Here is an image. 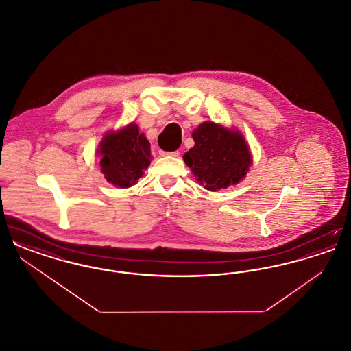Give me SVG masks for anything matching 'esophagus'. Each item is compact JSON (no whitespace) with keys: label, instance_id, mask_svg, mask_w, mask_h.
<instances>
[{"label":"esophagus","instance_id":"esophagus-1","mask_svg":"<svg viewBox=\"0 0 351 351\" xmlns=\"http://www.w3.org/2000/svg\"><path fill=\"white\" fill-rule=\"evenodd\" d=\"M159 154L162 155V156H179L180 155V151H171V152H168V151H159Z\"/></svg>","mask_w":351,"mask_h":351}]
</instances>
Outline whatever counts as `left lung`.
Returning a JSON list of instances; mask_svg holds the SVG:
<instances>
[{"instance_id":"1","label":"left lung","mask_w":351,"mask_h":351,"mask_svg":"<svg viewBox=\"0 0 351 351\" xmlns=\"http://www.w3.org/2000/svg\"><path fill=\"white\" fill-rule=\"evenodd\" d=\"M192 138L195 146L184 154V162L205 189H225L246 176L252 159L238 130L206 121L192 133Z\"/></svg>"}]
</instances>
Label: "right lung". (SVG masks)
I'll return each instance as SVG.
<instances>
[{
    "label": "right lung",
    "instance_id": "obj_1",
    "mask_svg": "<svg viewBox=\"0 0 351 351\" xmlns=\"http://www.w3.org/2000/svg\"><path fill=\"white\" fill-rule=\"evenodd\" d=\"M97 154L104 178L119 188L136 184L151 163L150 142L134 122L105 134Z\"/></svg>",
    "mask_w": 351,
    "mask_h": 351
}]
</instances>
